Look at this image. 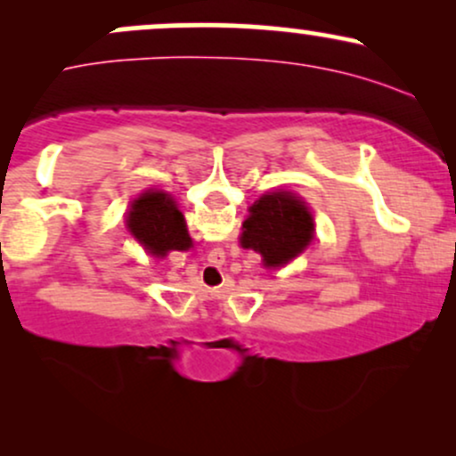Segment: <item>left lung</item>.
Listing matches in <instances>:
<instances>
[{
  "instance_id": "1",
  "label": "left lung",
  "mask_w": 456,
  "mask_h": 456,
  "mask_svg": "<svg viewBox=\"0 0 456 456\" xmlns=\"http://www.w3.org/2000/svg\"><path fill=\"white\" fill-rule=\"evenodd\" d=\"M242 223L240 244L264 257L265 268H282L311 244L315 223L308 206L289 191L261 195Z\"/></svg>"
}]
</instances>
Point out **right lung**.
Masks as SVG:
<instances>
[{
    "instance_id": "right-lung-1",
    "label": "right lung",
    "mask_w": 456,
    "mask_h": 456,
    "mask_svg": "<svg viewBox=\"0 0 456 456\" xmlns=\"http://www.w3.org/2000/svg\"><path fill=\"white\" fill-rule=\"evenodd\" d=\"M126 227L154 257H167L171 250H188L192 246L184 214L177 210L171 195L154 188L141 192L130 203Z\"/></svg>"
}]
</instances>
